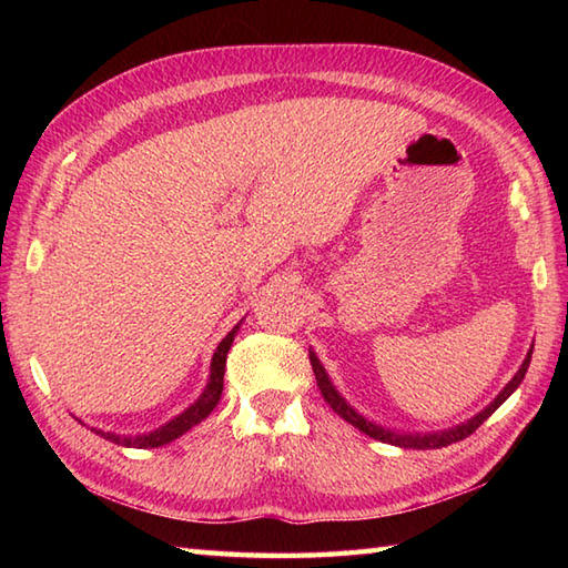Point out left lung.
Returning <instances> with one entry per match:
<instances>
[{"instance_id":"obj_1","label":"left lung","mask_w":568,"mask_h":568,"mask_svg":"<svg viewBox=\"0 0 568 568\" xmlns=\"http://www.w3.org/2000/svg\"><path fill=\"white\" fill-rule=\"evenodd\" d=\"M532 348H535V344L529 346V352H527V356H525V361H523V366L517 368V373L515 376L508 381V385H505V388L496 395V400H493L490 405H486L484 409H480L478 415H474L470 419H466V422H462V425H454V427H449V429H439V432H395V429H390V427H383V425H376V422H371L368 417H364L358 413L356 407H352L346 403V397L336 390V385L332 383V378H329V373L324 371V366H322V361L317 358V354L312 352L310 348V364H312V371H315V378H317V388H320V393H322V397L324 400H327V405L334 409L336 415H339L342 419H346L348 425H354L358 432H364V434H368V437H373V439H378V442H385V444H393V446H400V449H442V446H449V444H454V442H462V439H466L468 434H474L480 425H484V422L496 413V409L508 400V397L520 388V383H523V378H525V373H527V368H529V361H532Z\"/></svg>"}]
</instances>
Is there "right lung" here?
<instances>
[{
	"mask_svg": "<svg viewBox=\"0 0 568 568\" xmlns=\"http://www.w3.org/2000/svg\"><path fill=\"white\" fill-rule=\"evenodd\" d=\"M244 322V320H241ZM241 322L236 327L229 332L224 339L220 342V346L214 348V356H212V364H210V378L207 385H204V390L200 393V397L190 407H185L183 413L175 415L173 419H168L165 425L155 427L151 432H143V434H116V432H104V429H92L94 434H100V437L110 439L119 446H134V449H155V446H165L175 442L178 437H183L185 432H190L195 425H200L202 419H207L212 409L216 407L224 390V366H226V354L229 348L234 344V336L241 327ZM82 422V419H78Z\"/></svg>",
	"mask_w": 568,
	"mask_h": 568,
	"instance_id": "add662e5",
	"label": "right lung"
}]
</instances>
